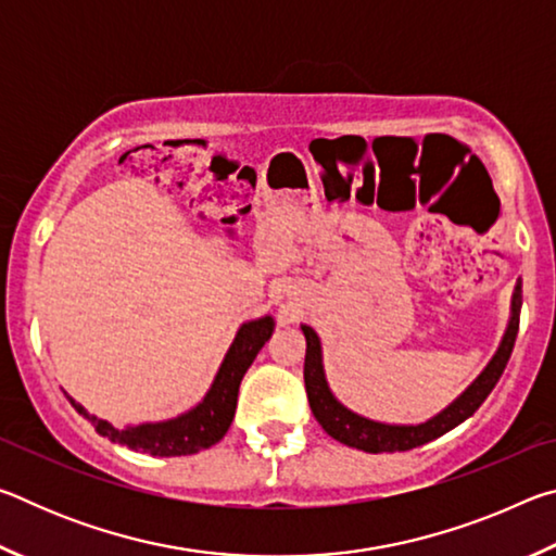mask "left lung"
Returning <instances> with one entry per match:
<instances>
[{
  "mask_svg": "<svg viewBox=\"0 0 556 556\" xmlns=\"http://www.w3.org/2000/svg\"><path fill=\"white\" fill-rule=\"evenodd\" d=\"M520 306H522V281H517L515 294H513V316L507 324V331L503 336V343L493 355V361L488 363V368L478 375L476 382L460 394V397L448 404V407L437 414L434 419L425 421V425H412V427H394V425H380V421L365 419L361 414L345 409L341 402L333 397V392L328 390L324 363H321V341L312 326H301V331L306 336V361H304V382H306V397L312 404V412L318 425L324 427L328 437L341 441L345 446L361 448L365 454H382V451H409L429 441L446 434L460 421H466L481 404L485 402L488 394L501 380L510 353L515 348L517 328H520Z\"/></svg>",
  "mask_w": 556,
  "mask_h": 556,
  "instance_id": "obj_1",
  "label": "left lung"
}]
</instances>
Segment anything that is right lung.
<instances>
[{"label":"right lung","mask_w":556,"mask_h":556,"mask_svg":"<svg viewBox=\"0 0 556 556\" xmlns=\"http://www.w3.org/2000/svg\"><path fill=\"white\" fill-rule=\"evenodd\" d=\"M271 328H275L271 316H262L257 321L242 324L228 355H225L218 375H215L208 394H205L199 407H193L191 412H186L176 419L159 421V425L115 429L108 425V421L90 417L78 402L71 400V404L78 409V414L92 421L98 434L108 437L110 441H115V444H122L131 451H142V454L149 456L199 454V451L218 444L225 437V431L230 429L235 407H238V390L242 375L248 372L252 361H255L257 353L262 351V345L269 341Z\"/></svg>","instance_id":"obj_1"}]
</instances>
